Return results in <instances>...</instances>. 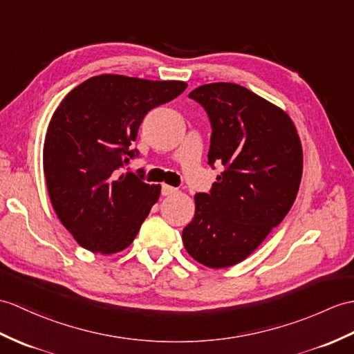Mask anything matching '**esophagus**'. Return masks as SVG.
I'll return each instance as SVG.
<instances>
[{
	"label": "esophagus",
	"mask_w": 354,
	"mask_h": 354,
	"mask_svg": "<svg viewBox=\"0 0 354 354\" xmlns=\"http://www.w3.org/2000/svg\"><path fill=\"white\" fill-rule=\"evenodd\" d=\"M176 192H178V188H175V187H170V185H167V184H162V187H161V194H162V196L175 194Z\"/></svg>",
	"instance_id": "obj_1"
}]
</instances>
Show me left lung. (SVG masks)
Returning <instances> with one entry per match:
<instances>
[{
    "mask_svg": "<svg viewBox=\"0 0 354 354\" xmlns=\"http://www.w3.org/2000/svg\"><path fill=\"white\" fill-rule=\"evenodd\" d=\"M188 97L211 122L208 164L223 170L209 193L194 196L183 241L197 262L226 268L248 258L288 214L301 180V143L288 114L240 84H203Z\"/></svg>",
    "mask_w": 354,
    "mask_h": 354,
    "instance_id": "1",
    "label": "left lung"
}]
</instances>
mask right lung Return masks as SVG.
Instances as JSON below:
<instances>
[{
    "instance_id": "right-lung-1",
    "label": "right lung",
    "mask_w": 354,
    "mask_h": 354,
    "mask_svg": "<svg viewBox=\"0 0 354 354\" xmlns=\"http://www.w3.org/2000/svg\"><path fill=\"white\" fill-rule=\"evenodd\" d=\"M184 81L104 73L64 96L48 125L44 174L62 225L90 252L118 253L134 241L161 187L119 175L138 127L155 106L184 92Z\"/></svg>"
}]
</instances>
